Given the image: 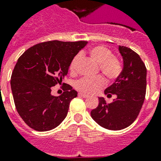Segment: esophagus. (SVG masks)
<instances>
[{
	"label": "esophagus",
	"instance_id": "1",
	"mask_svg": "<svg viewBox=\"0 0 161 161\" xmlns=\"http://www.w3.org/2000/svg\"><path fill=\"white\" fill-rule=\"evenodd\" d=\"M78 95H79V96H81V97H85V98H86V97H89V96H88L87 94L83 93V92H80V93L78 94Z\"/></svg>",
	"mask_w": 161,
	"mask_h": 161
}]
</instances>
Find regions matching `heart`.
<instances>
[{"instance_id": "heart-1", "label": "heart", "mask_w": 161, "mask_h": 161, "mask_svg": "<svg viewBox=\"0 0 161 161\" xmlns=\"http://www.w3.org/2000/svg\"><path fill=\"white\" fill-rule=\"evenodd\" d=\"M90 57L98 63L99 69L109 80H115L121 74L122 66L118 58L112 55V51L103 45H96L88 50ZM79 56L76 55L72 59L69 69L72 74H75L77 63ZM105 85V79L102 76L93 78H83L76 83V88L85 93L93 94L98 92Z\"/></svg>"}]
</instances>
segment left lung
Listing matches in <instances>:
<instances>
[{
    "label": "left lung",
    "mask_w": 161,
    "mask_h": 161,
    "mask_svg": "<svg viewBox=\"0 0 161 161\" xmlns=\"http://www.w3.org/2000/svg\"><path fill=\"white\" fill-rule=\"evenodd\" d=\"M123 69L115 83L104 91L108 97L117 95L111 103L98 98V106L91 117L99 126L112 130L127 127L134 122L142 109L146 91V68L138 53L126 46H119Z\"/></svg>",
    "instance_id": "1"
}]
</instances>
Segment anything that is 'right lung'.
Returning a JSON list of instances; mask_svg holds the SVG:
<instances>
[{
  "label": "right lung",
  "instance_id": "right-lung-1",
  "mask_svg": "<svg viewBox=\"0 0 161 161\" xmlns=\"http://www.w3.org/2000/svg\"><path fill=\"white\" fill-rule=\"evenodd\" d=\"M87 41L52 40L31 47L17 61L10 78L15 108L23 121L38 131L57 127L66 117L72 99L78 92L69 84L60 96L51 88L67 75L72 59Z\"/></svg>",
  "mask_w": 161,
  "mask_h": 161
}]
</instances>
